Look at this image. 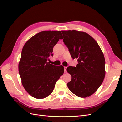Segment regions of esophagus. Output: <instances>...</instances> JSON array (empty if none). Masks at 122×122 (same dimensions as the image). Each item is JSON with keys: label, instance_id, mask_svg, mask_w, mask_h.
Here are the masks:
<instances>
[{"label": "esophagus", "instance_id": "esophagus-1", "mask_svg": "<svg viewBox=\"0 0 122 122\" xmlns=\"http://www.w3.org/2000/svg\"><path fill=\"white\" fill-rule=\"evenodd\" d=\"M64 72H65V73H67V67H64Z\"/></svg>", "mask_w": 122, "mask_h": 122}]
</instances>
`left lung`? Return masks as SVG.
<instances>
[{
    "mask_svg": "<svg viewBox=\"0 0 122 122\" xmlns=\"http://www.w3.org/2000/svg\"><path fill=\"white\" fill-rule=\"evenodd\" d=\"M63 42L72 57L77 58L76 67L67 71L72 79L67 86L72 93L86 98L95 93L105 75L104 54L96 40L87 33L75 30L62 31Z\"/></svg>",
    "mask_w": 122,
    "mask_h": 122,
    "instance_id": "obj_1",
    "label": "left lung"
}]
</instances>
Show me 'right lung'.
<instances>
[{
	"label": "right lung",
	"mask_w": 122,
	"mask_h": 122,
	"mask_svg": "<svg viewBox=\"0 0 122 122\" xmlns=\"http://www.w3.org/2000/svg\"><path fill=\"white\" fill-rule=\"evenodd\" d=\"M63 39L61 31H43L26 42L21 53L18 68L21 82L27 93L36 99L48 96L55 84L64 74V68L50 64L53 48Z\"/></svg>",
	"instance_id": "obj_1"
}]
</instances>
